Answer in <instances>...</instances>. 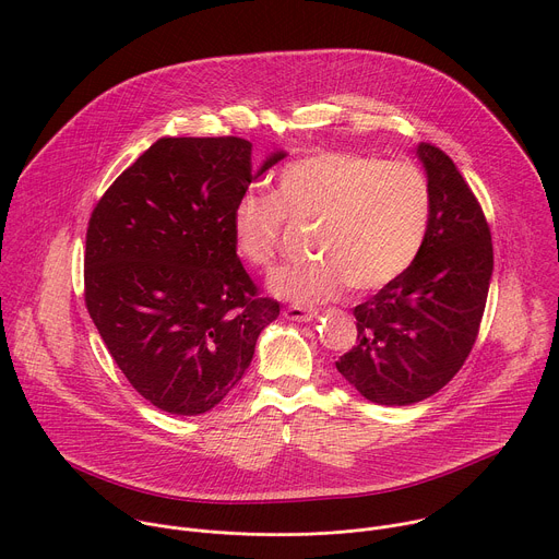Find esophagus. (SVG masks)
<instances>
[{
    "mask_svg": "<svg viewBox=\"0 0 559 559\" xmlns=\"http://www.w3.org/2000/svg\"><path fill=\"white\" fill-rule=\"evenodd\" d=\"M283 317H285L287 321L302 323V321H312V319L317 317V312H312V310H302L300 306H289V308H285V310H283Z\"/></svg>",
    "mask_w": 559,
    "mask_h": 559,
    "instance_id": "obj_1",
    "label": "esophagus"
}]
</instances>
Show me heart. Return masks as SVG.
Instances as JSON below:
<instances>
[{
	"mask_svg": "<svg viewBox=\"0 0 559 559\" xmlns=\"http://www.w3.org/2000/svg\"><path fill=\"white\" fill-rule=\"evenodd\" d=\"M319 223L321 261L287 267L272 278V292L294 302L377 292L417 261L432 218V187L411 160H383L357 151H321L285 165L274 195L245 193L234 210V249L257 270H272L283 229Z\"/></svg>",
	"mask_w": 559,
	"mask_h": 559,
	"instance_id": "heart-1",
	"label": "heart"
}]
</instances>
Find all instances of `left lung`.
<instances>
[{
    "instance_id": "left-lung-1",
    "label": "left lung",
    "mask_w": 559,
    "mask_h": 559,
    "mask_svg": "<svg viewBox=\"0 0 559 559\" xmlns=\"http://www.w3.org/2000/svg\"><path fill=\"white\" fill-rule=\"evenodd\" d=\"M432 218L413 267L354 308L357 343L336 370L368 401L408 405L439 392L477 341L492 240L477 195L445 151L424 142Z\"/></svg>"
}]
</instances>
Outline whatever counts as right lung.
I'll use <instances>...</instances> for the list:
<instances>
[{"mask_svg": "<svg viewBox=\"0 0 559 559\" xmlns=\"http://www.w3.org/2000/svg\"><path fill=\"white\" fill-rule=\"evenodd\" d=\"M251 180L242 138H160L91 212L86 310L135 392L165 413L212 411L281 314L234 249V210Z\"/></svg>", "mask_w": 559, "mask_h": 559, "instance_id": "right-lung-1", "label": "right lung"}]
</instances>
